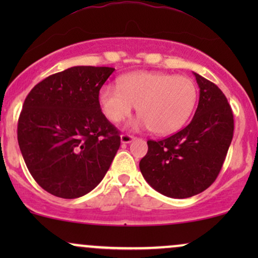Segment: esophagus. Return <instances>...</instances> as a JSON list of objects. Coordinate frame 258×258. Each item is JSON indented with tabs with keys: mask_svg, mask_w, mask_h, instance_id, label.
Segmentation results:
<instances>
[{
	"mask_svg": "<svg viewBox=\"0 0 258 258\" xmlns=\"http://www.w3.org/2000/svg\"><path fill=\"white\" fill-rule=\"evenodd\" d=\"M133 139H135V137L131 135H121V143H123V144L131 143Z\"/></svg>",
	"mask_w": 258,
	"mask_h": 258,
	"instance_id": "34e87169",
	"label": "esophagus"
}]
</instances>
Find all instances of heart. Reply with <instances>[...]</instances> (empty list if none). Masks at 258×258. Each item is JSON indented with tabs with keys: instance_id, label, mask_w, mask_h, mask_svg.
<instances>
[{
	"instance_id": "1",
	"label": "heart",
	"mask_w": 258,
	"mask_h": 258,
	"mask_svg": "<svg viewBox=\"0 0 258 258\" xmlns=\"http://www.w3.org/2000/svg\"><path fill=\"white\" fill-rule=\"evenodd\" d=\"M198 87L188 76L159 72L132 73L119 80V87L105 85L98 94L99 106L111 123L122 122L137 106L139 126L156 135L179 130L193 114Z\"/></svg>"
}]
</instances>
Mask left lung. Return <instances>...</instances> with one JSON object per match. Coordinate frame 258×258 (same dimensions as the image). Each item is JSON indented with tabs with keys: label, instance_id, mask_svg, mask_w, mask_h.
<instances>
[{
	"label": "left lung",
	"instance_id": "obj_1",
	"mask_svg": "<svg viewBox=\"0 0 258 258\" xmlns=\"http://www.w3.org/2000/svg\"><path fill=\"white\" fill-rule=\"evenodd\" d=\"M194 76L200 97L190 123L161 141H148V153L139 162L144 179L173 199L194 197L215 182L233 139V111L226 96L214 82Z\"/></svg>",
	"mask_w": 258,
	"mask_h": 258
}]
</instances>
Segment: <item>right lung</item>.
I'll return each instance as SVG.
<instances>
[{"instance_id": "obj_1", "label": "right lung", "mask_w": 258, "mask_h": 258, "mask_svg": "<svg viewBox=\"0 0 258 258\" xmlns=\"http://www.w3.org/2000/svg\"><path fill=\"white\" fill-rule=\"evenodd\" d=\"M114 70L69 68L38 82L25 98L18 143L29 172L52 195L75 199L90 193L119 150V131L98 102Z\"/></svg>"}]
</instances>
